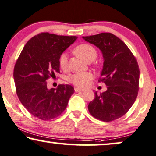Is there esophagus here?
<instances>
[{
	"mask_svg": "<svg viewBox=\"0 0 156 156\" xmlns=\"http://www.w3.org/2000/svg\"><path fill=\"white\" fill-rule=\"evenodd\" d=\"M85 89L80 88H75V91H76V92H83V91Z\"/></svg>",
	"mask_w": 156,
	"mask_h": 156,
	"instance_id": "obj_1",
	"label": "esophagus"
}]
</instances>
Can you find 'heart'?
<instances>
[{
    "label": "heart",
    "instance_id": "heart-1",
    "mask_svg": "<svg viewBox=\"0 0 156 156\" xmlns=\"http://www.w3.org/2000/svg\"><path fill=\"white\" fill-rule=\"evenodd\" d=\"M75 53L86 61L89 60H94L97 55V52L95 48L87 43L78 45L75 48ZM59 64L63 70L67 69L68 66L67 53H63L61 54L59 58ZM93 78V75L91 72H78L70 75L68 77V80L74 86L80 88H85L90 84Z\"/></svg>",
    "mask_w": 156,
    "mask_h": 156
}]
</instances>
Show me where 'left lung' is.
<instances>
[{
    "mask_svg": "<svg viewBox=\"0 0 156 156\" xmlns=\"http://www.w3.org/2000/svg\"><path fill=\"white\" fill-rule=\"evenodd\" d=\"M87 42L98 48L103 53V67L98 82L107 90L98 94L88 104L93 117L104 122L125 115L136 101L139 89L140 70L136 58L119 38L111 33L83 36Z\"/></svg>",
    "mask_w": 156,
    "mask_h": 156,
    "instance_id": "obj_1",
    "label": "left lung"
}]
</instances>
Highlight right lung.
Here are the masks:
<instances>
[{
    "instance_id": "1",
    "label": "right lung",
    "mask_w": 156,
    "mask_h": 156,
    "mask_svg": "<svg viewBox=\"0 0 156 156\" xmlns=\"http://www.w3.org/2000/svg\"><path fill=\"white\" fill-rule=\"evenodd\" d=\"M78 38L41 33L30 39L16 61L13 70L16 93L23 105L35 117L53 119L65 111L74 93L70 85L48 89L47 80L60 73L59 58Z\"/></svg>"
}]
</instances>
